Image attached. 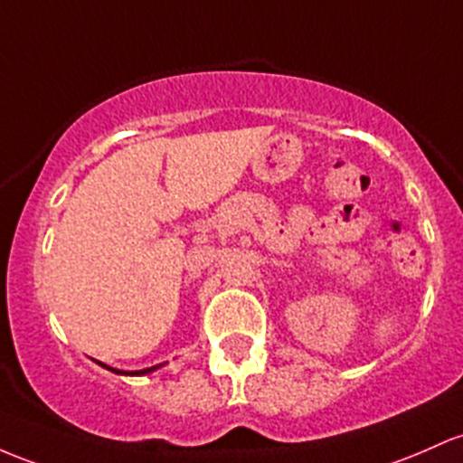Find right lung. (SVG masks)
Segmentation results:
<instances>
[{
  "label": "right lung",
  "mask_w": 463,
  "mask_h": 463,
  "mask_svg": "<svg viewBox=\"0 0 463 463\" xmlns=\"http://www.w3.org/2000/svg\"><path fill=\"white\" fill-rule=\"evenodd\" d=\"M100 367H105V369H109V372H114V373H118V375H146V373H151V372H156V369H160L162 364H156V367H146V369H140V372H120V369H114V367H108V364H103V363H99Z\"/></svg>",
  "instance_id": "add662e5"
}]
</instances>
